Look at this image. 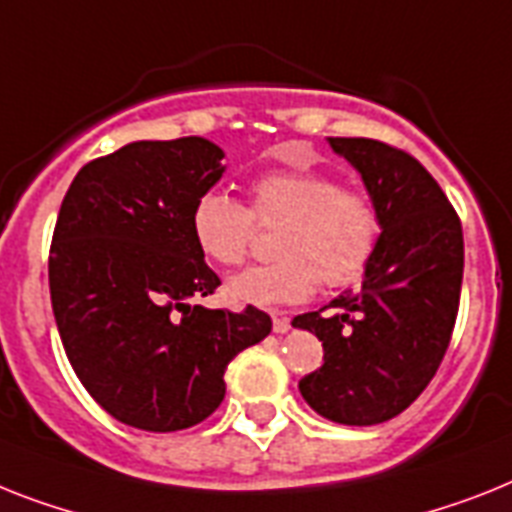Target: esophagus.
<instances>
[{
  "label": "esophagus",
  "instance_id": "esophagus-1",
  "mask_svg": "<svg viewBox=\"0 0 512 512\" xmlns=\"http://www.w3.org/2000/svg\"><path fill=\"white\" fill-rule=\"evenodd\" d=\"M272 327H274V332H277V335H285L287 329H290V319H287V316H274Z\"/></svg>",
  "mask_w": 512,
  "mask_h": 512
}]
</instances>
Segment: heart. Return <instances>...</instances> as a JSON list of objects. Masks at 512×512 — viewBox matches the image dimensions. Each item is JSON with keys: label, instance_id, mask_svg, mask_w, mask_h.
Returning <instances> with one entry per match:
<instances>
[{"label": "heart", "instance_id": "b5f03b06", "mask_svg": "<svg viewBox=\"0 0 512 512\" xmlns=\"http://www.w3.org/2000/svg\"><path fill=\"white\" fill-rule=\"evenodd\" d=\"M256 225H280L272 264L248 266L225 285L232 306L280 308L306 301L319 280L342 287L358 280L377 248V201L337 177L314 170L261 172L248 185V209L222 190H206L190 209L198 251L219 266L246 259Z\"/></svg>", "mask_w": 512, "mask_h": 512}]
</instances>
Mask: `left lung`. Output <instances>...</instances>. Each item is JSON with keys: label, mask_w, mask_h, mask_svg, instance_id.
Returning <instances> with one entry per match:
<instances>
[{"label": "left lung", "mask_w": 512, "mask_h": 512, "mask_svg": "<svg viewBox=\"0 0 512 512\" xmlns=\"http://www.w3.org/2000/svg\"><path fill=\"white\" fill-rule=\"evenodd\" d=\"M329 146L358 170L382 232L361 293L335 298V314L293 319L324 345L322 369L298 390L335 424L371 426L403 413L445 358L463 282V227L411 154L371 138H329Z\"/></svg>", "instance_id": "8db88e82"}]
</instances>
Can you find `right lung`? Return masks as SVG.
Listing matches in <instances>:
<instances>
[{
    "instance_id": "add662e5",
    "label": "right lung",
    "mask_w": 512,
    "mask_h": 512,
    "mask_svg": "<svg viewBox=\"0 0 512 512\" xmlns=\"http://www.w3.org/2000/svg\"><path fill=\"white\" fill-rule=\"evenodd\" d=\"M225 151L188 135L135 141L88 162L59 206L49 290L59 337L96 403L143 432L201 424L225 400V369L272 332L248 306H190L219 287L190 235V209Z\"/></svg>"
}]
</instances>
